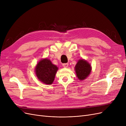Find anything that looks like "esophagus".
<instances>
[{
    "mask_svg": "<svg viewBox=\"0 0 126 126\" xmlns=\"http://www.w3.org/2000/svg\"><path fill=\"white\" fill-rule=\"evenodd\" d=\"M68 65L69 64L68 63H63V66L64 67V68H67L68 67Z\"/></svg>",
    "mask_w": 126,
    "mask_h": 126,
    "instance_id": "34e87169",
    "label": "esophagus"
}]
</instances>
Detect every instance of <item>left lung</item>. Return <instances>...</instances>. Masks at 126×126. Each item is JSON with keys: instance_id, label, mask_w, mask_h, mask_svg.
I'll return each mask as SVG.
<instances>
[{"instance_id": "8db88e82", "label": "left lung", "mask_w": 126, "mask_h": 126, "mask_svg": "<svg viewBox=\"0 0 126 126\" xmlns=\"http://www.w3.org/2000/svg\"><path fill=\"white\" fill-rule=\"evenodd\" d=\"M77 77L80 80H83L87 78L92 70L90 64L84 59L78 60L75 66Z\"/></svg>"}]
</instances>
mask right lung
Returning <instances> with one entry per match:
<instances>
[{
	"label": "right lung",
	"instance_id": "add662e5",
	"mask_svg": "<svg viewBox=\"0 0 126 126\" xmlns=\"http://www.w3.org/2000/svg\"><path fill=\"white\" fill-rule=\"evenodd\" d=\"M58 69V68L52 63L49 59L44 58L37 63L35 72L39 80L48 85L53 83Z\"/></svg>",
	"mask_w": 126,
	"mask_h": 126
}]
</instances>
